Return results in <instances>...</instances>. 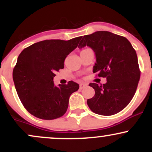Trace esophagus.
Segmentation results:
<instances>
[{
    "instance_id": "1",
    "label": "esophagus",
    "mask_w": 152,
    "mask_h": 152,
    "mask_svg": "<svg viewBox=\"0 0 152 152\" xmlns=\"http://www.w3.org/2000/svg\"><path fill=\"white\" fill-rule=\"evenodd\" d=\"M87 86V84L86 83H81L80 84V89H83V88H84L85 87Z\"/></svg>"
}]
</instances>
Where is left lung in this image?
Returning <instances> with one entry per match:
<instances>
[{
	"label": "left lung",
	"mask_w": 152,
	"mask_h": 152,
	"mask_svg": "<svg viewBox=\"0 0 152 152\" xmlns=\"http://www.w3.org/2000/svg\"><path fill=\"white\" fill-rule=\"evenodd\" d=\"M81 38L78 48L88 46L95 52L94 73L106 78L103 85L89 83L95 95L87 100V104L97 114H117L132 101L140 79L136 50L126 38L109 31H96Z\"/></svg>",
	"instance_id": "1"
}]
</instances>
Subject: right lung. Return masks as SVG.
Returning <instances> with one entry per match:
<instances>
[{"label":"right lung","mask_w":152,"mask_h":152,"mask_svg":"<svg viewBox=\"0 0 152 152\" xmlns=\"http://www.w3.org/2000/svg\"><path fill=\"white\" fill-rule=\"evenodd\" d=\"M80 38L45 40L24 48L18 56L13 81L20 102L31 114L52 120L66 112L69 97L79 85L70 81L57 87L53 79L55 73L64 68L66 56L78 46Z\"/></svg>","instance_id":"1"}]
</instances>
